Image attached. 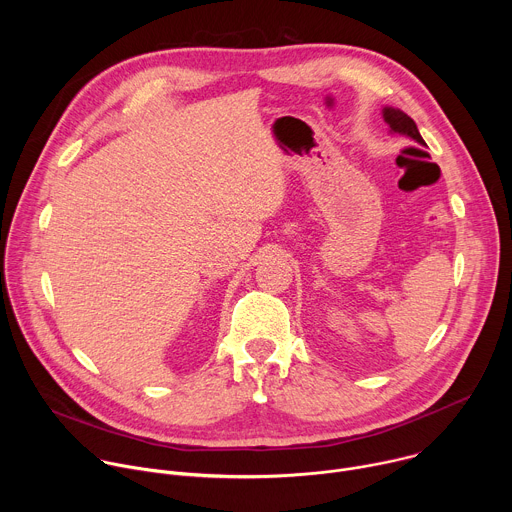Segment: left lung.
Masks as SVG:
<instances>
[{"label":"left lung","instance_id":"left-lung-1","mask_svg":"<svg viewBox=\"0 0 512 512\" xmlns=\"http://www.w3.org/2000/svg\"><path fill=\"white\" fill-rule=\"evenodd\" d=\"M383 117H385V121H387V125L391 127V131H393V133H401V135L411 137L413 141H417V143L425 145L423 137L419 135V129H417L415 121H413L407 113H403L401 109L385 107V109H383Z\"/></svg>","mask_w":512,"mask_h":512}]
</instances>
